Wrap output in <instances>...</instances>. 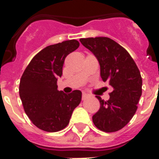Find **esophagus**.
<instances>
[{"mask_svg": "<svg viewBox=\"0 0 159 159\" xmlns=\"http://www.w3.org/2000/svg\"><path fill=\"white\" fill-rule=\"evenodd\" d=\"M88 98H89V94L83 92V95H82V99H83V100H85L86 99H88Z\"/></svg>", "mask_w": 159, "mask_h": 159, "instance_id": "esophagus-1", "label": "esophagus"}]
</instances>
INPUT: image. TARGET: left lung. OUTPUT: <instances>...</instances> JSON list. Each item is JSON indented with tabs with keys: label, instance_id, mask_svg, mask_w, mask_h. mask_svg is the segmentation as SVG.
Instances as JSON below:
<instances>
[{
	"label": "left lung",
	"instance_id": "left-lung-1",
	"mask_svg": "<svg viewBox=\"0 0 159 159\" xmlns=\"http://www.w3.org/2000/svg\"><path fill=\"white\" fill-rule=\"evenodd\" d=\"M80 42L98 59L102 81L113 88L107 101L96 96L100 108L93 116V123L104 132L118 131L136 112L142 93L140 70L126 49L111 38H81Z\"/></svg>",
	"mask_w": 159,
	"mask_h": 159
}]
</instances>
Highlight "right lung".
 <instances>
[{"instance_id":"right-lung-1","label":"right lung","mask_w":159,"mask_h":159,"mask_svg":"<svg viewBox=\"0 0 159 159\" xmlns=\"http://www.w3.org/2000/svg\"><path fill=\"white\" fill-rule=\"evenodd\" d=\"M78 47L76 40L46 47L34 56L21 76L19 96L24 110L33 124L43 131L57 132L65 129L81 102L80 90L66 94L57 86L65 59Z\"/></svg>"}]
</instances>
